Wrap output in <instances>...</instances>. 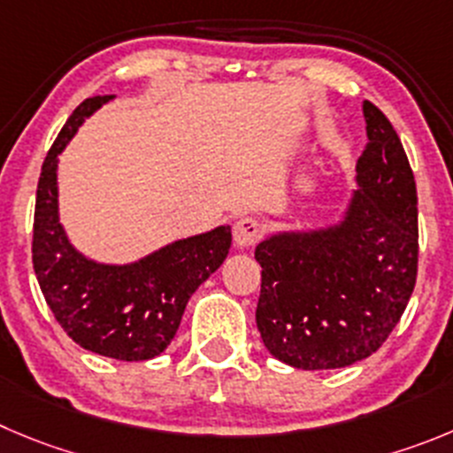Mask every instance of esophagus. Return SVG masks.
<instances>
[{
	"label": "esophagus",
	"mask_w": 453,
	"mask_h": 453,
	"mask_svg": "<svg viewBox=\"0 0 453 453\" xmlns=\"http://www.w3.org/2000/svg\"><path fill=\"white\" fill-rule=\"evenodd\" d=\"M261 226L255 217H241L234 223V246L236 248H250L259 241Z\"/></svg>",
	"instance_id": "1"
}]
</instances>
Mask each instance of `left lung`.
Listing matches in <instances>:
<instances>
[{"label": "left lung", "mask_w": 453, "mask_h": 453, "mask_svg": "<svg viewBox=\"0 0 453 453\" xmlns=\"http://www.w3.org/2000/svg\"><path fill=\"white\" fill-rule=\"evenodd\" d=\"M365 154L340 219L265 236L257 328L265 349L303 371L342 369L382 346L418 274V196L398 134L369 100Z\"/></svg>", "instance_id": "8db88e82"}]
</instances>
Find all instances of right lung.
<instances>
[{
  "label": "right lung",
  "mask_w": 453,
  "mask_h": 453,
  "mask_svg": "<svg viewBox=\"0 0 453 453\" xmlns=\"http://www.w3.org/2000/svg\"><path fill=\"white\" fill-rule=\"evenodd\" d=\"M111 100H84L46 154L35 198L33 268L55 319L75 344L113 360L142 362L174 340L189 297L226 261L232 227L172 241L131 264L96 261L71 243L60 221L58 163L82 122Z\"/></svg>",
  "instance_id": "right-lung-1"
}]
</instances>
